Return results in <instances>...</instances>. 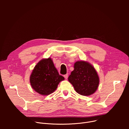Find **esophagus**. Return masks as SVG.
<instances>
[{
	"label": "esophagus",
	"mask_w": 129,
	"mask_h": 129,
	"mask_svg": "<svg viewBox=\"0 0 129 129\" xmlns=\"http://www.w3.org/2000/svg\"><path fill=\"white\" fill-rule=\"evenodd\" d=\"M64 77H65V79H67V78H68V74H65V75H64Z\"/></svg>",
	"instance_id": "1"
}]
</instances>
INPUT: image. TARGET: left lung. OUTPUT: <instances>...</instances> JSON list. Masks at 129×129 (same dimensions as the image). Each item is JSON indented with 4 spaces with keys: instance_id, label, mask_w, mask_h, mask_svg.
<instances>
[{
    "instance_id": "8db88e82",
    "label": "left lung",
    "mask_w": 129,
    "mask_h": 129,
    "mask_svg": "<svg viewBox=\"0 0 129 129\" xmlns=\"http://www.w3.org/2000/svg\"><path fill=\"white\" fill-rule=\"evenodd\" d=\"M68 78L75 91L83 96H90L97 90L99 78L93 66L85 61H77Z\"/></svg>"
}]
</instances>
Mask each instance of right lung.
I'll return each mask as SVG.
<instances>
[{
    "mask_svg": "<svg viewBox=\"0 0 129 129\" xmlns=\"http://www.w3.org/2000/svg\"><path fill=\"white\" fill-rule=\"evenodd\" d=\"M64 77L59 75L51 58L41 60L30 77L32 88L42 95H49L55 91Z\"/></svg>",
    "mask_w": 129,
    "mask_h": 129,
    "instance_id": "obj_1",
    "label": "right lung"
}]
</instances>
